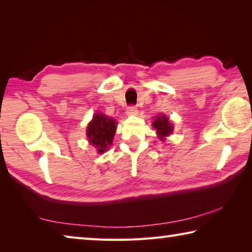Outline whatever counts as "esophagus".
<instances>
[{
	"label": "esophagus",
	"mask_w": 252,
	"mask_h": 252,
	"mask_svg": "<svg viewBox=\"0 0 252 252\" xmlns=\"http://www.w3.org/2000/svg\"><path fill=\"white\" fill-rule=\"evenodd\" d=\"M136 113H138V109H136V106H134V105L127 106V109H126L127 116H135Z\"/></svg>",
	"instance_id": "esophagus-1"
}]
</instances>
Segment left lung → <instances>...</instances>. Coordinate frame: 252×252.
I'll return each mask as SVG.
<instances>
[{"label":"left lung","mask_w":252,"mask_h":252,"mask_svg":"<svg viewBox=\"0 0 252 252\" xmlns=\"http://www.w3.org/2000/svg\"><path fill=\"white\" fill-rule=\"evenodd\" d=\"M152 126L157 130L158 138H159L161 141H164L165 136L171 134L173 131L172 123L169 121V119L165 117L164 114L156 117L155 121L152 122Z\"/></svg>","instance_id":"1"}]
</instances>
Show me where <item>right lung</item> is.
I'll use <instances>...</instances> for the list:
<instances>
[{"label": "right lung", "instance_id": "add662e5", "mask_svg": "<svg viewBox=\"0 0 252 252\" xmlns=\"http://www.w3.org/2000/svg\"><path fill=\"white\" fill-rule=\"evenodd\" d=\"M116 130L117 122L113 118H108L103 113H95L87 126L89 142L97 152L103 153L112 144Z\"/></svg>", "mask_w": 252, "mask_h": 252}]
</instances>
